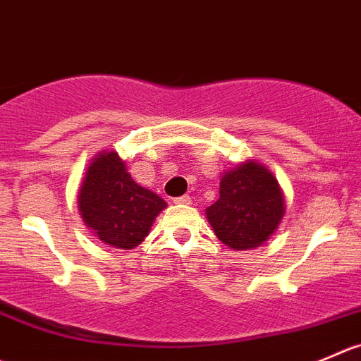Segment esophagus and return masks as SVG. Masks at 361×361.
Instances as JSON below:
<instances>
[{"instance_id": "34e87169", "label": "esophagus", "mask_w": 361, "mask_h": 361, "mask_svg": "<svg viewBox=\"0 0 361 361\" xmlns=\"http://www.w3.org/2000/svg\"><path fill=\"white\" fill-rule=\"evenodd\" d=\"M173 201H174V204H190L192 197L190 195H180V197H174Z\"/></svg>"}]
</instances>
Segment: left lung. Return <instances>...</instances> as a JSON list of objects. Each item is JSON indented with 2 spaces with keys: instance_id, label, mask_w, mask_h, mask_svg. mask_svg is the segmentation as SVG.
<instances>
[{
  "instance_id": "obj_1",
  "label": "left lung",
  "mask_w": 361,
  "mask_h": 361,
  "mask_svg": "<svg viewBox=\"0 0 361 361\" xmlns=\"http://www.w3.org/2000/svg\"><path fill=\"white\" fill-rule=\"evenodd\" d=\"M220 197L206 208L215 236L233 250L261 247L286 215V197L274 173L257 160H247L220 178Z\"/></svg>"
}]
</instances>
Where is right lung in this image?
I'll return each mask as SVG.
<instances>
[{
    "instance_id": "add662e5",
    "label": "right lung",
    "mask_w": 361,
    "mask_h": 361,
    "mask_svg": "<svg viewBox=\"0 0 361 361\" xmlns=\"http://www.w3.org/2000/svg\"><path fill=\"white\" fill-rule=\"evenodd\" d=\"M77 208L86 227L109 247L130 250L152 231L167 202L132 180L114 149L97 153L86 167Z\"/></svg>"
}]
</instances>
